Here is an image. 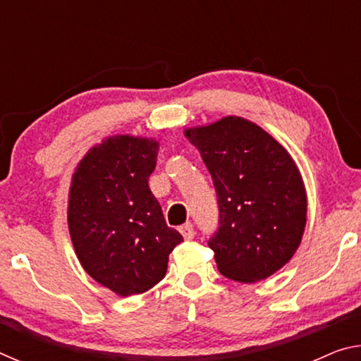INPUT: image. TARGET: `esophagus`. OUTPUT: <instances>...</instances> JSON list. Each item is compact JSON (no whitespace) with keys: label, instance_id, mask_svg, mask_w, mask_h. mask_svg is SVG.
I'll use <instances>...</instances> for the list:
<instances>
[{"label":"esophagus","instance_id":"1","mask_svg":"<svg viewBox=\"0 0 361 361\" xmlns=\"http://www.w3.org/2000/svg\"><path fill=\"white\" fill-rule=\"evenodd\" d=\"M180 232H181V235L185 237V240H192L194 239V228H192L191 223H186V224L180 226Z\"/></svg>","mask_w":361,"mask_h":361}]
</instances>
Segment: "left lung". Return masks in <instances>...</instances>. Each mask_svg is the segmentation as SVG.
<instances>
[{"label":"left lung","mask_w":361,"mask_h":361,"mask_svg":"<svg viewBox=\"0 0 361 361\" xmlns=\"http://www.w3.org/2000/svg\"><path fill=\"white\" fill-rule=\"evenodd\" d=\"M215 185L219 226L209 240L218 271L243 283L264 280L301 243L307 197L295 161L266 130L237 116L185 130Z\"/></svg>","instance_id":"obj_1"}]
</instances>
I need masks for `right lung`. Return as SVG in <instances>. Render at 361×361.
<instances>
[{"mask_svg": "<svg viewBox=\"0 0 361 361\" xmlns=\"http://www.w3.org/2000/svg\"><path fill=\"white\" fill-rule=\"evenodd\" d=\"M157 151L152 138L109 137L87 151L71 178L68 229L78 259L119 296L161 282L169 255L183 242L148 185Z\"/></svg>", "mask_w": 361, "mask_h": 361, "instance_id": "1", "label": "right lung"}]
</instances>
